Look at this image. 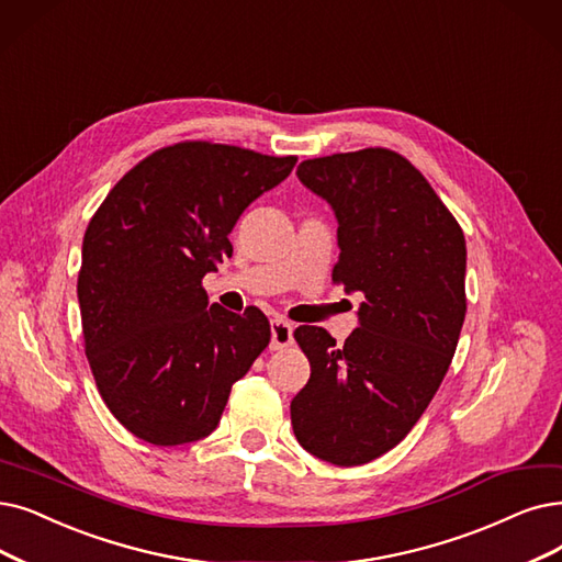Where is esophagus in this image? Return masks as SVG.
<instances>
[{
  "label": "esophagus",
  "instance_id": "34e87169",
  "mask_svg": "<svg viewBox=\"0 0 562 562\" xmlns=\"http://www.w3.org/2000/svg\"><path fill=\"white\" fill-rule=\"evenodd\" d=\"M290 344H293V325L281 321V318L272 321V346H269V348H272V350H283Z\"/></svg>",
  "mask_w": 562,
  "mask_h": 562
}]
</instances>
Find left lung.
Wrapping results in <instances>:
<instances>
[{"instance_id":"1","label":"left lung","mask_w":562,"mask_h":562,"mask_svg":"<svg viewBox=\"0 0 562 562\" xmlns=\"http://www.w3.org/2000/svg\"><path fill=\"white\" fill-rule=\"evenodd\" d=\"M297 177L339 221L334 283L364 302L344 346L323 327L295 329L311 378L290 419L313 457L362 465L408 436L452 364L465 237L426 177L387 147L306 159Z\"/></svg>"}]
</instances>
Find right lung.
Listing matches in <instances>:
<instances>
[{"label": "right lung", "instance_id": "1", "mask_svg": "<svg viewBox=\"0 0 562 562\" xmlns=\"http://www.w3.org/2000/svg\"><path fill=\"white\" fill-rule=\"evenodd\" d=\"M210 140L151 151L89 218L78 302L89 369L117 422L151 445L210 436L269 346L256 306H207L203 277L233 256L239 214L295 168Z\"/></svg>", "mask_w": 562, "mask_h": 562}]
</instances>
